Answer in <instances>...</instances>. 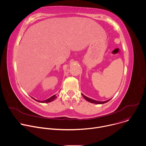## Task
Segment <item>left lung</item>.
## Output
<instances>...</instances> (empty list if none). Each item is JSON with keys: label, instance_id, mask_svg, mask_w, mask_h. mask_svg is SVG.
<instances>
[{"label": "left lung", "instance_id": "8db88e82", "mask_svg": "<svg viewBox=\"0 0 146 146\" xmlns=\"http://www.w3.org/2000/svg\"><path fill=\"white\" fill-rule=\"evenodd\" d=\"M82 95L83 96V97H84V98L87 100L88 102H90L91 103H95V104H103V103H105L106 102H108V101H109L110 99L108 100H106V101H104V102H99V101H98V100H94V99H90L87 96H86L85 95H84L83 94H82Z\"/></svg>", "mask_w": 146, "mask_h": 146}]
</instances>
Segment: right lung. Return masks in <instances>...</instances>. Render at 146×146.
I'll return each instance as SVG.
<instances>
[{
    "label": "right lung",
    "mask_w": 146,
    "mask_h": 146,
    "mask_svg": "<svg viewBox=\"0 0 146 146\" xmlns=\"http://www.w3.org/2000/svg\"><path fill=\"white\" fill-rule=\"evenodd\" d=\"M56 98V96H55V95H53L52 96H51V98H48V99H46V100H43V101H38V100H37V101H38V102H42V103H48V102H51V101H52V100H54L55 98Z\"/></svg>",
    "instance_id": "add662e5"
}]
</instances>
